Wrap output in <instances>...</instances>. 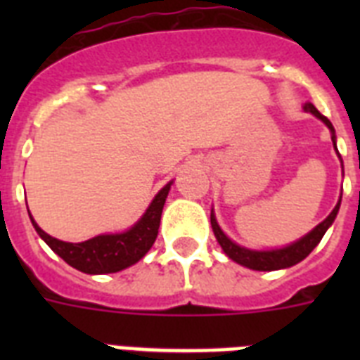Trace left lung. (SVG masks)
Masks as SVG:
<instances>
[{"label": "left lung", "mask_w": 360, "mask_h": 360, "mask_svg": "<svg viewBox=\"0 0 360 360\" xmlns=\"http://www.w3.org/2000/svg\"><path fill=\"white\" fill-rule=\"evenodd\" d=\"M302 108H304V112H310L312 115H316L318 120H321L327 127H329L330 134H333L330 136V140H333L336 149V134L333 123H330L325 115L319 114L318 108H316L312 103H307ZM340 200L336 203V207L330 211L329 217H327L323 222H319L310 233H307L304 237L295 240V243H291V245L284 246V248H274V250H250V248L236 245L230 237L226 236L224 231L220 230V226L219 222H217V219H214L213 211H211V226H213L214 237L219 240V245L222 246V250L226 252V256L230 257V259L237 262L239 265H243V267L254 269V271H276V269L291 267V265L302 262V259L318 246L321 237L325 236V231L329 230V226L335 222L336 214H338V209H340Z\"/></svg>", "instance_id": "obj_1"}]
</instances>
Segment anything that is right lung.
<instances>
[{
	"mask_svg": "<svg viewBox=\"0 0 360 360\" xmlns=\"http://www.w3.org/2000/svg\"><path fill=\"white\" fill-rule=\"evenodd\" d=\"M169 186H172V181L153 198L151 205L147 207L143 217L123 233L97 236L89 240H84V243H65V240L56 239V237L48 236L46 231H42L30 214L31 224L41 236V239L61 259L69 263L70 267L78 269L86 274L117 273V271H123V269L134 265L136 262H140L153 246L158 236L160 214H162V207L168 198Z\"/></svg>",
	"mask_w": 360,
	"mask_h": 360,
	"instance_id": "1",
	"label": "right lung"
}]
</instances>
